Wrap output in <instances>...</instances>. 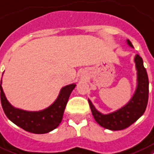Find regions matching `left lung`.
Masks as SVG:
<instances>
[{
  "instance_id": "1",
  "label": "left lung",
  "mask_w": 154,
  "mask_h": 154,
  "mask_svg": "<svg viewBox=\"0 0 154 154\" xmlns=\"http://www.w3.org/2000/svg\"><path fill=\"white\" fill-rule=\"evenodd\" d=\"M126 42L133 48L130 40L127 39ZM134 62L137 69V88L132 98L124 106L111 113L103 114L88 99L95 121L105 128L112 131L123 130L135 123L145 111L149 98V78L142 58L138 54L135 56Z\"/></svg>"
}]
</instances>
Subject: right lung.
<instances>
[{"instance_id":"obj_1","label":"right lung","mask_w":154,"mask_h":154,"mask_svg":"<svg viewBox=\"0 0 154 154\" xmlns=\"http://www.w3.org/2000/svg\"><path fill=\"white\" fill-rule=\"evenodd\" d=\"M2 84V80L0 84L1 102L7 118L25 131L35 134L48 133L60 125L69 96L76 86L75 83L65 85L61 88L57 98L48 107L41 111H29L12 106L5 97Z\"/></svg>"}]
</instances>
